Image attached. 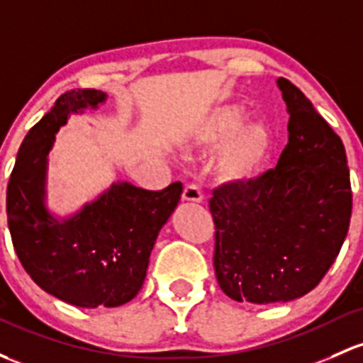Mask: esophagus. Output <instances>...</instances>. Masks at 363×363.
<instances>
[{"mask_svg": "<svg viewBox=\"0 0 363 363\" xmlns=\"http://www.w3.org/2000/svg\"><path fill=\"white\" fill-rule=\"evenodd\" d=\"M182 200L200 203V201H203V189L198 184H188L184 188V191H182Z\"/></svg>", "mask_w": 363, "mask_h": 363, "instance_id": "34e87169", "label": "esophagus"}]
</instances>
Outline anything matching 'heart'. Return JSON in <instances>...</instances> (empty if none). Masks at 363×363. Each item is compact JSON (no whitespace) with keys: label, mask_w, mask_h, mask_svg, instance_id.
<instances>
[{"label":"heart","mask_w":363,"mask_h":363,"mask_svg":"<svg viewBox=\"0 0 363 363\" xmlns=\"http://www.w3.org/2000/svg\"><path fill=\"white\" fill-rule=\"evenodd\" d=\"M245 114L242 106H220L205 118L198 133V143L205 146L228 139L216 162L217 177L223 182H242L250 177L272 144V133L264 121L242 123Z\"/></svg>","instance_id":"1"}]
</instances>
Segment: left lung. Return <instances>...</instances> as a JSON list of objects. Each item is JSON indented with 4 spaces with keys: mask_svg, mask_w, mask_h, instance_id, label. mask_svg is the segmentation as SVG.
<instances>
[{
    "mask_svg": "<svg viewBox=\"0 0 363 363\" xmlns=\"http://www.w3.org/2000/svg\"><path fill=\"white\" fill-rule=\"evenodd\" d=\"M289 143L277 167L213 189V268L238 303H287L320 284L352 219V184L342 140L310 99L278 78Z\"/></svg>",
    "mask_w": 363,
    "mask_h": 363,
    "instance_id": "obj_1",
    "label": "left lung"
}]
</instances>
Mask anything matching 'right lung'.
Instances as JSON below:
<instances>
[{"label": "right lung", "instance_id": "obj_1", "mask_svg": "<svg viewBox=\"0 0 363 363\" xmlns=\"http://www.w3.org/2000/svg\"><path fill=\"white\" fill-rule=\"evenodd\" d=\"M108 95L71 90L34 125L17 152L6 188V217L18 261L38 287L79 308H114L140 291L158 233L181 200L182 184L147 191L114 182L67 217L47 207V169L55 133L69 114L97 109Z\"/></svg>", "mask_w": 363, "mask_h": 363}]
</instances>
